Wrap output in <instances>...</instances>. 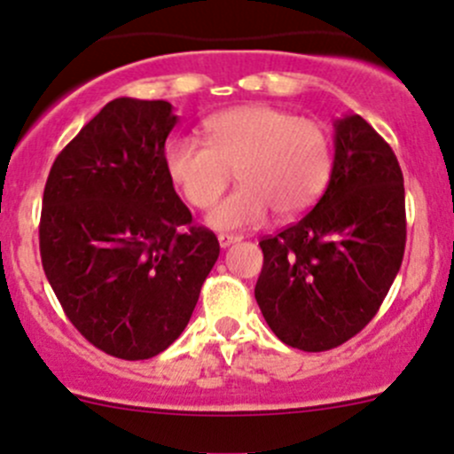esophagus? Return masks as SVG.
<instances>
[{
  "mask_svg": "<svg viewBox=\"0 0 454 454\" xmlns=\"http://www.w3.org/2000/svg\"><path fill=\"white\" fill-rule=\"evenodd\" d=\"M217 239H219V246H222V248H228V246H232V244H237V241H241V237L239 235H228V232H222V235H219Z\"/></svg>",
  "mask_w": 454,
  "mask_h": 454,
  "instance_id": "esophagus-1",
  "label": "esophagus"
}]
</instances>
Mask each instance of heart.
<instances>
[{"label":"heart","mask_w":454,"mask_h":454,"mask_svg":"<svg viewBox=\"0 0 454 454\" xmlns=\"http://www.w3.org/2000/svg\"><path fill=\"white\" fill-rule=\"evenodd\" d=\"M206 142L177 136L164 146L173 184L195 208H208L237 176V189L208 222L222 231L259 226L270 208L287 219L323 193L332 167L329 136L312 118L254 103L223 109L204 121Z\"/></svg>","instance_id":"1"}]
</instances>
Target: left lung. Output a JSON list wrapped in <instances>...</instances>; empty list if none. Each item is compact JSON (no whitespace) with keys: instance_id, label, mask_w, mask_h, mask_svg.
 <instances>
[{"instance_id":"obj_1","label":"left lung","mask_w":454,"mask_h":454,"mask_svg":"<svg viewBox=\"0 0 454 454\" xmlns=\"http://www.w3.org/2000/svg\"><path fill=\"white\" fill-rule=\"evenodd\" d=\"M333 167L301 222L259 241L254 287L278 340L327 351L363 332L400 272L404 177L395 153L358 114L333 122Z\"/></svg>"}]
</instances>
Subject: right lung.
<instances>
[{"mask_svg": "<svg viewBox=\"0 0 454 454\" xmlns=\"http://www.w3.org/2000/svg\"><path fill=\"white\" fill-rule=\"evenodd\" d=\"M167 100L116 98L50 168L43 272L70 323L109 356L146 360L177 340L219 256L164 167Z\"/></svg>", "mask_w": 454, "mask_h": 454, "instance_id": "obj_1", "label": "right lung"}]
</instances>
